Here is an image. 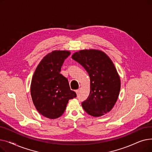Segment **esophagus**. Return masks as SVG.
I'll return each mask as SVG.
<instances>
[{"label": "esophagus", "mask_w": 152, "mask_h": 152, "mask_svg": "<svg viewBox=\"0 0 152 152\" xmlns=\"http://www.w3.org/2000/svg\"><path fill=\"white\" fill-rule=\"evenodd\" d=\"M76 91V93L77 94H79V89H77V90H76L75 91Z\"/></svg>", "instance_id": "1"}]
</instances>
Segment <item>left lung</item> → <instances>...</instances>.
<instances>
[{"label":"left lung","mask_w":152,"mask_h":152,"mask_svg":"<svg viewBox=\"0 0 152 152\" xmlns=\"http://www.w3.org/2000/svg\"><path fill=\"white\" fill-rule=\"evenodd\" d=\"M88 73L91 80L89 97L82 102L86 113L98 117L113 108L121 88L120 78L113 63L104 52L83 50L72 55Z\"/></svg>","instance_id":"left-lung-1"}]
</instances>
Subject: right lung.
I'll return each mask as SVG.
<instances>
[{"mask_svg": "<svg viewBox=\"0 0 152 152\" xmlns=\"http://www.w3.org/2000/svg\"><path fill=\"white\" fill-rule=\"evenodd\" d=\"M67 50H55L43 58L34 73L31 84V97L36 108L44 116L55 119L65 111L69 99L76 97L68 79L60 74Z\"/></svg>", "mask_w": 152, "mask_h": 152, "instance_id": "add662e5", "label": "right lung"}]
</instances>
